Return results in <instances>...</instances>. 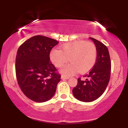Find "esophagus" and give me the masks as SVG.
Segmentation results:
<instances>
[{"label": "esophagus", "instance_id": "obj_1", "mask_svg": "<svg viewBox=\"0 0 128 128\" xmlns=\"http://www.w3.org/2000/svg\"><path fill=\"white\" fill-rule=\"evenodd\" d=\"M61 78L62 80H68L69 78L68 77H64V76H62L61 77Z\"/></svg>", "mask_w": 128, "mask_h": 128}]
</instances>
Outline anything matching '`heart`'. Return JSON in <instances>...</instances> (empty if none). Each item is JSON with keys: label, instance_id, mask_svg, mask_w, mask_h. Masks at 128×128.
I'll list each match as a JSON object with an SVG mask.
<instances>
[{"label": "heart", "instance_id": "b5f03b06", "mask_svg": "<svg viewBox=\"0 0 128 128\" xmlns=\"http://www.w3.org/2000/svg\"><path fill=\"white\" fill-rule=\"evenodd\" d=\"M60 50H52L50 58L57 67H61L69 61L71 63L60 69V72L66 76L74 74L77 72L86 73L91 70L96 59V48L92 42L77 40L60 46Z\"/></svg>", "mask_w": 128, "mask_h": 128}]
</instances>
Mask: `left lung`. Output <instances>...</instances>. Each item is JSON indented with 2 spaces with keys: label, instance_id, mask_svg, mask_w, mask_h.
Wrapping results in <instances>:
<instances>
[{
  "label": "left lung",
  "instance_id": "obj_1",
  "mask_svg": "<svg viewBox=\"0 0 128 128\" xmlns=\"http://www.w3.org/2000/svg\"><path fill=\"white\" fill-rule=\"evenodd\" d=\"M96 46V63L89 73L85 76V80L79 78L77 85L72 90L74 96L84 102H91L99 98L108 86L111 75V59L107 47L99 40L90 38Z\"/></svg>",
  "mask_w": 128,
  "mask_h": 128
}]
</instances>
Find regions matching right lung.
<instances>
[{
    "label": "right lung",
    "mask_w": 128,
    "mask_h": 128,
    "mask_svg": "<svg viewBox=\"0 0 128 128\" xmlns=\"http://www.w3.org/2000/svg\"><path fill=\"white\" fill-rule=\"evenodd\" d=\"M57 40L36 36L26 40L17 50L16 74L18 84L28 98L45 102L55 94L61 75L50 62V53Z\"/></svg>",
    "instance_id": "1"
}]
</instances>
